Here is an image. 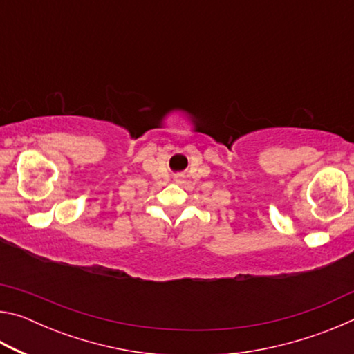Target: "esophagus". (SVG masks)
<instances>
[{
	"label": "esophagus",
	"instance_id": "34e87169",
	"mask_svg": "<svg viewBox=\"0 0 354 354\" xmlns=\"http://www.w3.org/2000/svg\"><path fill=\"white\" fill-rule=\"evenodd\" d=\"M175 183L183 184V183H184V176H183V175H178V176L175 178Z\"/></svg>",
	"mask_w": 354,
	"mask_h": 354
}]
</instances>
